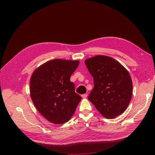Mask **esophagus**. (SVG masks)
<instances>
[{
	"label": "esophagus",
	"mask_w": 155,
	"mask_h": 155,
	"mask_svg": "<svg viewBox=\"0 0 155 155\" xmlns=\"http://www.w3.org/2000/svg\"><path fill=\"white\" fill-rule=\"evenodd\" d=\"M87 97V94H86L82 95V98H86Z\"/></svg>",
	"instance_id": "obj_1"
}]
</instances>
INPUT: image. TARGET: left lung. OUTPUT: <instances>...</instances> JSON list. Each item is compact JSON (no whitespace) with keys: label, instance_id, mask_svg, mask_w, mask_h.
Wrapping results in <instances>:
<instances>
[{"label":"left lung","instance_id":"obj_1","mask_svg":"<svg viewBox=\"0 0 155 155\" xmlns=\"http://www.w3.org/2000/svg\"><path fill=\"white\" fill-rule=\"evenodd\" d=\"M85 63L94 84L88 99L105 118L113 119L123 114L133 93L128 71L116 60L104 55L87 59Z\"/></svg>","mask_w":155,"mask_h":155}]
</instances>
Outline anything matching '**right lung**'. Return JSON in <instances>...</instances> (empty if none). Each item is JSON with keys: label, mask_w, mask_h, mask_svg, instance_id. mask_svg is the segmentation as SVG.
I'll return each instance as SVG.
<instances>
[{"label": "right lung", "mask_w": 155, "mask_h": 155, "mask_svg": "<svg viewBox=\"0 0 155 155\" xmlns=\"http://www.w3.org/2000/svg\"><path fill=\"white\" fill-rule=\"evenodd\" d=\"M78 64L77 60L55 59L45 63L32 73L31 98L41 114L52 123L68 122L81 101L75 92L74 84L70 82Z\"/></svg>", "instance_id": "add662e5"}]
</instances>
